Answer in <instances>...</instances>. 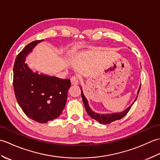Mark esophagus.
I'll use <instances>...</instances> for the list:
<instances>
[{
    "mask_svg": "<svg viewBox=\"0 0 160 160\" xmlns=\"http://www.w3.org/2000/svg\"><path fill=\"white\" fill-rule=\"evenodd\" d=\"M71 82L72 84L77 85V84L79 83V78H78V76H73L71 78Z\"/></svg>",
    "mask_w": 160,
    "mask_h": 160,
    "instance_id": "obj_1",
    "label": "esophagus"
}]
</instances>
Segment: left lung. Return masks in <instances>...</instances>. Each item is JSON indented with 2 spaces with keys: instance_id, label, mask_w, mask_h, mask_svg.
Returning a JSON list of instances; mask_svg holds the SVG:
<instances>
[{
  "instance_id": "left-lung-1",
  "label": "left lung",
  "mask_w": 160,
  "mask_h": 160,
  "mask_svg": "<svg viewBox=\"0 0 160 160\" xmlns=\"http://www.w3.org/2000/svg\"><path fill=\"white\" fill-rule=\"evenodd\" d=\"M141 87V86H140ZM140 87L139 88V89L138 91V94L140 92ZM80 90H81V94H82V101L83 103L84 104V107H85L86 111L87 112L88 115L89 116L96 120V121H98L99 122L100 124H108L111 123L112 122H114L115 120H119L122 119V118H124L126 115L127 114L128 112L130 110V108L131 107V106L133 104L135 100H136L138 96L135 98L133 103H132L131 106H129L127 108H126L124 111H123L122 112H120V113H108V114H100V113H97L96 112H94L92 111V109L90 108L89 103H88V100H87V98H85V96H84V93L82 92V87H80Z\"/></svg>"
}]
</instances>
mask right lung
I'll list each match as a JSON object with an SVG mask.
<instances>
[{
    "mask_svg": "<svg viewBox=\"0 0 160 160\" xmlns=\"http://www.w3.org/2000/svg\"><path fill=\"white\" fill-rule=\"evenodd\" d=\"M42 41L30 42L17 56L13 85L17 102L27 116L39 123H47L62 113L71 81L34 73L29 69L25 63L26 57Z\"/></svg>",
    "mask_w": 160,
    "mask_h": 160,
    "instance_id": "right-lung-1",
    "label": "right lung"
}]
</instances>
